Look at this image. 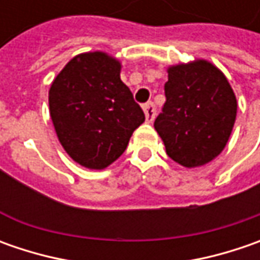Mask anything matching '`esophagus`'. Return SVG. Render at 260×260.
Masks as SVG:
<instances>
[{
	"mask_svg": "<svg viewBox=\"0 0 260 260\" xmlns=\"http://www.w3.org/2000/svg\"><path fill=\"white\" fill-rule=\"evenodd\" d=\"M143 111H145L146 121H147V123H152V121L155 120V115H156L155 105L152 104V103H147V104L143 105Z\"/></svg>",
	"mask_w": 260,
	"mask_h": 260,
	"instance_id": "esophagus-1",
	"label": "esophagus"
}]
</instances>
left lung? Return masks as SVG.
Wrapping results in <instances>:
<instances>
[{"label":"left lung","instance_id":"obj_1","mask_svg":"<svg viewBox=\"0 0 260 260\" xmlns=\"http://www.w3.org/2000/svg\"><path fill=\"white\" fill-rule=\"evenodd\" d=\"M165 95L155 130L168 156L185 168L211 162L227 145L237 114L224 74L205 59L171 65Z\"/></svg>","mask_w":260,"mask_h":260}]
</instances>
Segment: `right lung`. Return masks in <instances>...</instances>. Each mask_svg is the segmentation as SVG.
I'll list each match as a JSON object with an SVG mask.
<instances>
[{
    "mask_svg": "<svg viewBox=\"0 0 260 260\" xmlns=\"http://www.w3.org/2000/svg\"><path fill=\"white\" fill-rule=\"evenodd\" d=\"M121 62L105 52L74 56L49 89L57 139L76 164L101 171L123 155L145 121L140 105L120 78Z\"/></svg>",
    "mask_w": 260,
    "mask_h": 260,
    "instance_id": "1",
    "label": "right lung"
}]
</instances>
